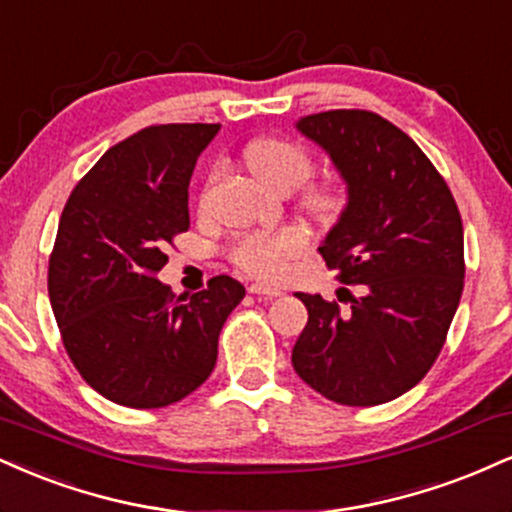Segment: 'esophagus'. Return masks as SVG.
<instances>
[{"label": "esophagus", "mask_w": 512, "mask_h": 512, "mask_svg": "<svg viewBox=\"0 0 512 512\" xmlns=\"http://www.w3.org/2000/svg\"><path fill=\"white\" fill-rule=\"evenodd\" d=\"M251 294H256V297L261 299H275L280 297L282 290H278V287H270V285H261V282H254V285L249 287Z\"/></svg>", "instance_id": "1"}]
</instances>
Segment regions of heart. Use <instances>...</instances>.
<instances>
[{"mask_svg":"<svg viewBox=\"0 0 512 512\" xmlns=\"http://www.w3.org/2000/svg\"><path fill=\"white\" fill-rule=\"evenodd\" d=\"M244 162L263 184L280 194L299 189L314 172L309 150L278 136H261L246 143ZM218 177L220 170L215 167L208 184H213ZM342 206H345V198L335 186L311 184L304 189V208L316 218H338ZM306 246H309V234L299 227H287L280 232H251L232 244L230 258L244 273L256 275V278H278L285 270V263L302 254Z\"/></svg>","mask_w":512,"mask_h":512,"instance_id":"1","label":"heart"}]
</instances>
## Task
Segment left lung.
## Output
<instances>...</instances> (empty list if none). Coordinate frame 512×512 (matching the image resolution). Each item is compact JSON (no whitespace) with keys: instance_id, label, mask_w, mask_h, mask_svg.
I'll return each mask as SVG.
<instances>
[{"instance_id":"left-lung-1","label":"left lung","mask_w":512,"mask_h":512,"mask_svg":"<svg viewBox=\"0 0 512 512\" xmlns=\"http://www.w3.org/2000/svg\"><path fill=\"white\" fill-rule=\"evenodd\" d=\"M297 129L326 150L347 184V206L318 251L362 294L340 309L321 294L297 292L309 321L292 366L338 405H383L429 374L458 311L465 287L458 203L422 148L381 114L318 112Z\"/></svg>"}]
</instances>
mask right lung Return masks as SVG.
Returning <instances> with one entry per match:
<instances>
[{
	"mask_svg": "<svg viewBox=\"0 0 512 512\" xmlns=\"http://www.w3.org/2000/svg\"><path fill=\"white\" fill-rule=\"evenodd\" d=\"M220 124H155L124 138L71 191L47 292L76 371L102 398L158 410L194 393L244 285L215 275L177 297L158 273L189 230V179Z\"/></svg>",
	"mask_w": 512,
	"mask_h": 512,
	"instance_id": "add662e5",
	"label": "right lung"
}]
</instances>
